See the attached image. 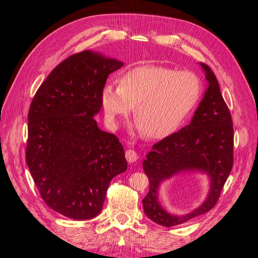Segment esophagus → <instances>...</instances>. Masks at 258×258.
<instances>
[{"label": "esophagus", "instance_id": "34e87169", "mask_svg": "<svg viewBox=\"0 0 258 258\" xmlns=\"http://www.w3.org/2000/svg\"><path fill=\"white\" fill-rule=\"evenodd\" d=\"M126 159H127V161L128 162H136L137 160H138V154L135 152V151H132V150H128L127 152H126Z\"/></svg>", "mask_w": 258, "mask_h": 258}]
</instances>
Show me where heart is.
<instances>
[{"label":"heart","mask_w":258,"mask_h":258,"mask_svg":"<svg viewBox=\"0 0 258 258\" xmlns=\"http://www.w3.org/2000/svg\"><path fill=\"white\" fill-rule=\"evenodd\" d=\"M201 81L190 71L142 66L121 76L119 87L107 84L101 92L106 119L118 127L134 107V120L147 139L174 132L199 102Z\"/></svg>","instance_id":"b5f03b06"}]
</instances>
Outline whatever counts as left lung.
Listing matches in <instances>:
<instances>
[{"mask_svg": "<svg viewBox=\"0 0 258 258\" xmlns=\"http://www.w3.org/2000/svg\"><path fill=\"white\" fill-rule=\"evenodd\" d=\"M200 64L209 86L190 123L154 144L143 161V170L150 181V190L143 199L144 212L150 220L165 227L183 224L213 209L233 165V128L229 108L215 74L206 63ZM189 169L209 174L211 188L208 197L192 213L169 215L158 201L159 186L165 179Z\"/></svg>", "mask_w": 258, "mask_h": 258, "instance_id": "1", "label": "left lung"}]
</instances>
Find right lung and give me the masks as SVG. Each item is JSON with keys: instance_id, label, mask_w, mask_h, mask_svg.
<instances>
[{"instance_id": "obj_1", "label": "right lung", "mask_w": 258, "mask_h": 258, "mask_svg": "<svg viewBox=\"0 0 258 258\" xmlns=\"http://www.w3.org/2000/svg\"><path fill=\"white\" fill-rule=\"evenodd\" d=\"M122 66L90 50L72 54L52 70L30 105L31 175L45 204L76 221L97 216L112 178L127 170L118 138L95 119L106 79Z\"/></svg>"}]
</instances>
